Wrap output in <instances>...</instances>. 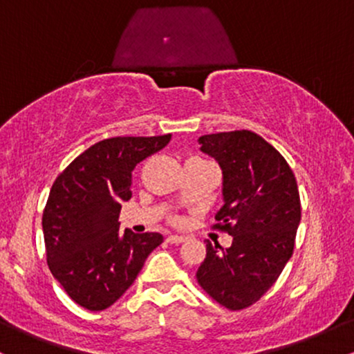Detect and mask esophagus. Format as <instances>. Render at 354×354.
Listing matches in <instances>:
<instances>
[{
    "instance_id": "esophagus-1",
    "label": "esophagus",
    "mask_w": 354,
    "mask_h": 354,
    "mask_svg": "<svg viewBox=\"0 0 354 354\" xmlns=\"http://www.w3.org/2000/svg\"><path fill=\"white\" fill-rule=\"evenodd\" d=\"M185 239H186L185 236H178V234H171V236L166 238V241L171 243V245H180V243L185 241Z\"/></svg>"
}]
</instances>
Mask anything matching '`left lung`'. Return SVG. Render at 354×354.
<instances>
[{"mask_svg":"<svg viewBox=\"0 0 354 354\" xmlns=\"http://www.w3.org/2000/svg\"><path fill=\"white\" fill-rule=\"evenodd\" d=\"M223 169L225 205L214 228L233 236L221 250L206 241L198 284L221 306L245 310L276 283L295 250L301 201L293 169L278 149L250 129L200 138Z\"/></svg>","mask_w":354,"mask_h":354,"instance_id":"obj_1","label":"left lung"}]
</instances>
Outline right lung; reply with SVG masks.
Returning a JSON list of instances; mask_svg holds the SVG:
<instances>
[{"instance_id": "obj_1", "label": "right lung", "mask_w": 354, "mask_h": 354, "mask_svg": "<svg viewBox=\"0 0 354 354\" xmlns=\"http://www.w3.org/2000/svg\"><path fill=\"white\" fill-rule=\"evenodd\" d=\"M171 135L116 136L89 146L58 174L43 211L46 261L68 296L89 311L115 304L135 283L160 233H120L133 169Z\"/></svg>"}]
</instances>
